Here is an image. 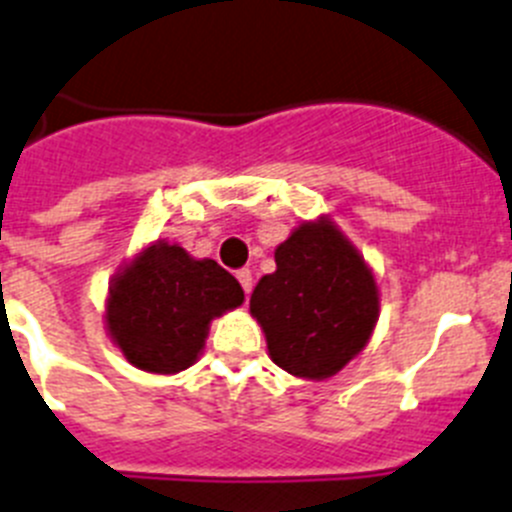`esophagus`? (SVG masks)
<instances>
[{
    "instance_id": "34e87169",
    "label": "esophagus",
    "mask_w": 512,
    "mask_h": 512,
    "mask_svg": "<svg viewBox=\"0 0 512 512\" xmlns=\"http://www.w3.org/2000/svg\"><path fill=\"white\" fill-rule=\"evenodd\" d=\"M237 280H240L242 290H245V293L250 295V290H252V272L250 270H240V272H237Z\"/></svg>"
}]
</instances>
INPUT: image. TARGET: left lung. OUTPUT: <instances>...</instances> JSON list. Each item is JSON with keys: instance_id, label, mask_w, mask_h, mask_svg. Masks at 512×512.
Instances as JSON below:
<instances>
[{"instance_id": "8db88e82", "label": "left lung", "mask_w": 512, "mask_h": 512, "mask_svg": "<svg viewBox=\"0 0 512 512\" xmlns=\"http://www.w3.org/2000/svg\"><path fill=\"white\" fill-rule=\"evenodd\" d=\"M379 308L374 270L328 214L275 247V272L250 298L272 364L308 381L331 379L369 346Z\"/></svg>"}]
</instances>
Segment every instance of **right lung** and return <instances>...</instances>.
<instances>
[{
    "instance_id": "right-lung-1",
    "label": "right lung",
    "mask_w": 512,
    "mask_h": 512,
    "mask_svg": "<svg viewBox=\"0 0 512 512\" xmlns=\"http://www.w3.org/2000/svg\"><path fill=\"white\" fill-rule=\"evenodd\" d=\"M242 303L245 293L224 267L154 240L111 278L103 321L128 364L169 376L197 364L214 318Z\"/></svg>"
}]
</instances>
